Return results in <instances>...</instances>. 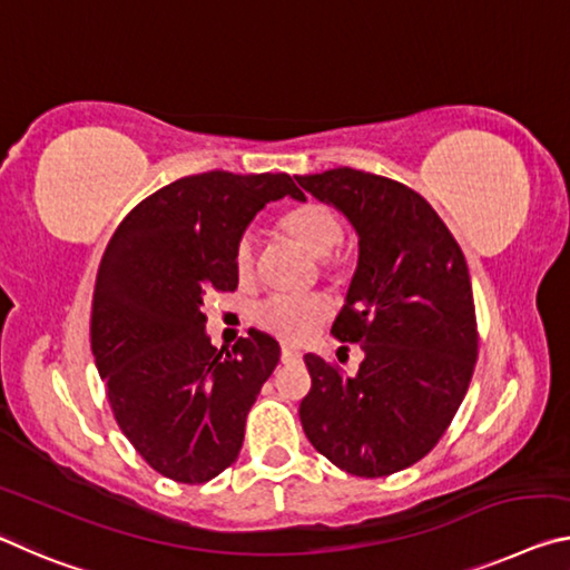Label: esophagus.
Returning <instances> with one entry per match:
<instances>
[{
    "instance_id": "obj_1",
    "label": "esophagus",
    "mask_w": 570,
    "mask_h": 570,
    "mask_svg": "<svg viewBox=\"0 0 570 570\" xmlns=\"http://www.w3.org/2000/svg\"><path fill=\"white\" fill-rule=\"evenodd\" d=\"M282 360H284V363H299L302 352L294 350V347H282Z\"/></svg>"
}]
</instances>
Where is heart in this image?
I'll list each match as a JSON object with an SVG mask.
<instances>
[{
  "instance_id": "b5f03b06",
  "label": "heart",
  "mask_w": 570,
  "mask_h": 570,
  "mask_svg": "<svg viewBox=\"0 0 570 570\" xmlns=\"http://www.w3.org/2000/svg\"><path fill=\"white\" fill-rule=\"evenodd\" d=\"M278 230L309 253V256L320 258L322 268L332 278H342V274H345L342 264L332 253L342 240V218L330 205L304 203L294 207V210H288L278 220ZM233 264H236V274L240 282H248L253 276V268H256V240L248 233L236 243ZM330 302L317 294L299 296V299H292V296H271V299L256 306L253 320H256L261 330L274 334L276 340L288 342V345H302V342L309 340L330 320Z\"/></svg>"
}]
</instances>
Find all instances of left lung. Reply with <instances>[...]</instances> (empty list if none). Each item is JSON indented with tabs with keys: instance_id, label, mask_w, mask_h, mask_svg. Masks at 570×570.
I'll list each match as a JSON object with an SVG mask.
<instances>
[{
	"instance_id": "1",
	"label": "left lung",
	"mask_w": 570,
	"mask_h": 570,
	"mask_svg": "<svg viewBox=\"0 0 570 570\" xmlns=\"http://www.w3.org/2000/svg\"><path fill=\"white\" fill-rule=\"evenodd\" d=\"M296 183L357 233V268L332 334L365 352L355 375L304 355V433L347 474H395L439 444L472 381L476 317L464 253L436 210L395 179L340 167Z\"/></svg>"
}]
</instances>
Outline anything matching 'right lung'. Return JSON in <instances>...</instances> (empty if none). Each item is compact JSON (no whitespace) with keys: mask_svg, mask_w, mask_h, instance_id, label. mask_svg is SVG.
<instances>
[{"mask_svg":"<svg viewBox=\"0 0 570 570\" xmlns=\"http://www.w3.org/2000/svg\"><path fill=\"white\" fill-rule=\"evenodd\" d=\"M288 175L205 171L157 189L126 215L98 266L90 350L124 436L161 476L203 484L238 459L250 405L282 355L248 330L213 347L203 299L236 292L243 230L282 197Z\"/></svg>","mask_w":570,"mask_h":570,"instance_id":"obj_1","label":"right lung"}]
</instances>
